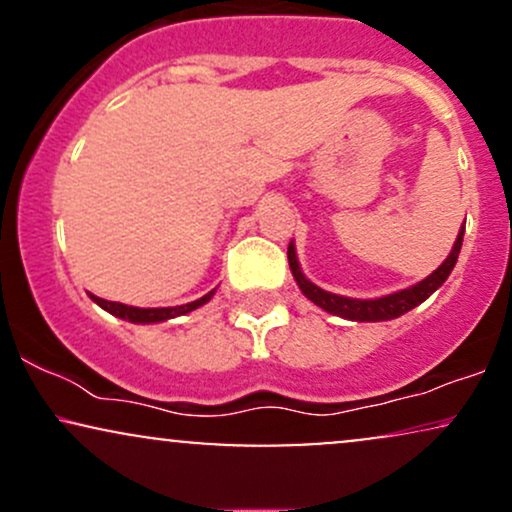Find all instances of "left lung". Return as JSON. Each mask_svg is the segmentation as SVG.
Segmentation results:
<instances>
[{"instance_id":"8db88e82","label":"left lung","mask_w":512,"mask_h":512,"mask_svg":"<svg viewBox=\"0 0 512 512\" xmlns=\"http://www.w3.org/2000/svg\"><path fill=\"white\" fill-rule=\"evenodd\" d=\"M462 236H464V226L460 228V233H457V240L455 245H452L450 255L445 257V262L440 264L436 272L428 274L424 281L409 286V289L390 293V296H383V298H349V296H337V293L320 289V286L313 284V281L305 279V274L301 272V264H298L293 243H289V267L293 272V279H296L298 289L303 291V296L308 298V301H313L315 305H320V308L327 310V313L344 317V320H356V322L395 320V317L409 313L411 308L424 303L433 291L445 284V279L450 276L452 267H455L457 262V255H460L462 250Z\"/></svg>"}]
</instances>
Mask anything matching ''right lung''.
Masks as SVG:
<instances>
[{
  "label": "right lung",
  "mask_w": 512,
  "mask_h": 512,
  "mask_svg": "<svg viewBox=\"0 0 512 512\" xmlns=\"http://www.w3.org/2000/svg\"><path fill=\"white\" fill-rule=\"evenodd\" d=\"M214 293H216V289L209 291L207 296L197 298V301L185 303V305H175V308H134V305L105 301V298L93 296V293H88V296H91L93 303H98L103 310H108L110 315L120 317V320L134 322V325H151V322H166V320H173V317H178V315L192 313V310H197L199 305L211 301V296H214Z\"/></svg>",
  "instance_id": "add662e5"
}]
</instances>
